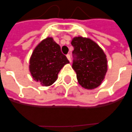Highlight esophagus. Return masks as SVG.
I'll return each instance as SVG.
<instances>
[{"instance_id":"1","label":"esophagus","mask_w":132,"mask_h":132,"mask_svg":"<svg viewBox=\"0 0 132 132\" xmlns=\"http://www.w3.org/2000/svg\"><path fill=\"white\" fill-rule=\"evenodd\" d=\"M66 57L68 58V60L70 61V62H71V59H70V55H69V54H68V55H66Z\"/></svg>"}]
</instances>
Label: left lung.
<instances>
[{"mask_svg":"<svg viewBox=\"0 0 132 132\" xmlns=\"http://www.w3.org/2000/svg\"><path fill=\"white\" fill-rule=\"evenodd\" d=\"M71 44L72 51V68L77 74L79 84L83 88L91 90L100 86L107 70L105 54L98 44L89 38L75 37Z\"/></svg>","mask_w":132,"mask_h":132,"instance_id":"8db88e82","label":"left lung"}]
</instances>
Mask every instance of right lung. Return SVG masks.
Here are the masks:
<instances>
[{
	"label": "right lung",
	"mask_w": 132,
	"mask_h": 132,
	"mask_svg": "<svg viewBox=\"0 0 132 132\" xmlns=\"http://www.w3.org/2000/svg\"><path fill=\"white\" fill-rule=\"evenodd\" d=\"M68 63L60 46L52 38H47L34 49L30 58L29 70L34 80L48 86L57 80L60 70Z\"/></svg>",
	"instance_id": "add662e5"
}]
</instances>
